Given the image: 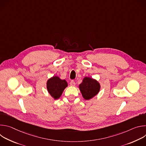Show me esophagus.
Segmentation results:
<instances>
[{"label":"esophagus","instance_id":"1","mask_svg":"<svg viewBox=\"0 0 146 146\" xmlns=\"http://www.w3.org/2000/svg\"><path fill=\"white\" fill-rule=\"evenodd\" d=\"M70 85L71 86H72V87H74V86H75V85H76V82H74V81L72 80V81H70Z\"/></svg>","mask_w":146,"mask_h":146}]
</instances>
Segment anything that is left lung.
<instances>
[{
	"label": "left lung",
	"mask_w": 146,
	"mask_h": 146,
	"mask_svg": "<svg viewBox=\"0 0 146 146\" xmlns=\"http://www.w3.org/2000/svg\"><path fill=\"white\" fill-rule=\"evenodd\" d=\"M79 89L83 98L86 100H90L98 94L100 86L96 80L86 77L79 85Z\"/></svg>",
	"instance_id": "obj_1"
}]
</instances>
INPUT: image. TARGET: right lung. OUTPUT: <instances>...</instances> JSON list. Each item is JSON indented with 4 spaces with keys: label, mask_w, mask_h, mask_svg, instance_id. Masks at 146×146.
Wrapping results in <instances>:
<instances>
[{
    "label": "right lung",
    "mask_w": 146,
    "mask_h": 146,
    "mask_svg": "<svg viewBox=\"0 0 146 146\" xmlns=\"http://www.w3.org/2000/svg\"><path fill=\"white\" fill-rule=\"evenodd\" d=\"M67 87L66 80H61L58 76H53L47 82V91L54 99H59Z\"/></svg>",
    "instance_id": "right-lung-1"
}]
</instances>
